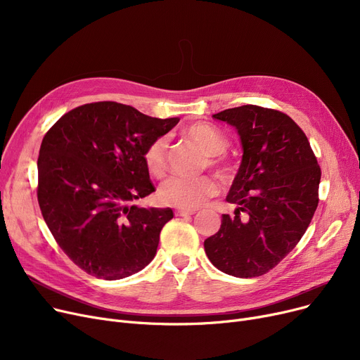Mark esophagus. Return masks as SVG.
Instances as JSON below:
<instances>
[{"instance_id": "34e87169", "label": "esophagus", "mask_w": 360, "mask_h": 360, "mask_svg": "<svg viewBox=\"0 0 360 360\" xmlns=\"http://www.w3.org/2000/svg\"><path fill=\"white\" fill-rule=\"evenodd\" d=\"M193 214H195V210H184V209L175 210V216H193Z\"/></svg>"}]
</instances>
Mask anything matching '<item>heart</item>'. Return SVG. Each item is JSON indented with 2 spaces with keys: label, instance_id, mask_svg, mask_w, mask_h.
<instances>
[{
  "label": "heart",
  "instance_id": "b5f03b06",
  "mask_svg": "<svg viewBox=\"0 0 360 360\" xmlns=\"http://www.w3.org/2000/svg\"><path fill=\"white\" fill-rule=\"evenodd\" d=\"M184 136L195 143L209 158V166L214 167L221 178H229L232 169L228 163L220 160L219 155L228 148V140L221 132L207 122H195L188 125L184 131ZM144 163L148 174L155 178H163L167 170L166 162V140L158 139L144 151ZM217 184L210 176H200L193 179L174 178L167 181L160 188V198L165 204L178 207L184 210L200 209L205 201L216 195Z\"/></svg>",
  "mask_w": 360,
  "mask_h": 360
}]
</instances>
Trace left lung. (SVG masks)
Segmentation results:
<instances>
[{"mask_svg":"<svg viewBox=\"0 0 360 360\" xmlns=\"http://www.w3.org/2000/svg\"><path fill=\"white\" fill-rule=\"evenodd\" d=\"M235 127L242 160L217 233L204 250L220 271L240 277L266 274L307 232L318 205L321 169L309 141L286 113L243 105L214 113Z\"/></svg>","mask_w":360,"mask_h":360,"instance_id":"8db88e82","label":"left lung"}]
</instances>
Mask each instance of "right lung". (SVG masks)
Returning <instances> with one entry per match:
<instances>
[{
    "mask_svg": "<svg viewBox=\"0 0 360 360\" xmlns=\"http://www.w3.org/2000/svg\"><path fill=\"white\" fill-rule=\"evenodd\" d=\"M178 122L96 102L70 110L46 132L37 159V201L55 240L87 274L120 280L155 258L174 212L132 201L155 191L146 148Z\"/></svg>",
    "mask_w": 360,
    "mask_h": 360,
    "instance_id": "right-lung-1",
    "label": "right lung"
}]
</instances>
